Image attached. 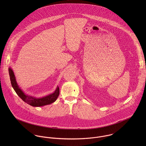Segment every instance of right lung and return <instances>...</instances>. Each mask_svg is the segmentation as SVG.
<instances>
[{"mask_svg": "<svg viewBox=\"0 0 146 146\" xmlns=\"http://www.w3.org/2000/svg\"><path fill=\"white\" fill-rule=\"evenodd\" d=\"M8 71L12 87L13 88L14 90H15L17 95L25 102L27 103V104H30L34 107H41L53 103L58 98L60 94V88L58 87H57V89L53 93L41 98H36L35 97L28 96L25 94L21 89L19 87L17 84L16 83L15 76L12 69L9 68Z\"/></svg>", "mask_w": 146, "mask_h": 146, "instance_id": "right-lung-1", "label": "right lung"}]
</instances>
